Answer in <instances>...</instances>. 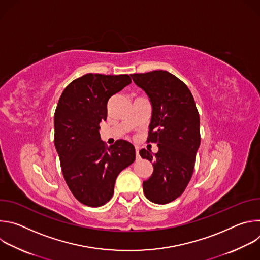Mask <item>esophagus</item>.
<instances>
[{"instance_id":"34e87169","label":"esophagus","mask_w":260,"mask_h":260,"mask_svg":"<svg viewBox=\"0 0 260 260\" xmlns=\"http://www.w3.org/2000/svg\"><path fill=\"white\" fill-rule=\"evenodd\" d=\"M135 149H136V157L137 159L140 158V154H139V147L138 146H135Z\"/></svg>"}]
</instances>
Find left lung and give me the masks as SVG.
<instances>
[{"label": "left lung", "mask_w": 260, "mask_h": 260, "mask_svg": "<svg viewBox=\"0 0 260 260\" xmlns=\"http://www.w3.org/2000/svg\"><path fill=\"white\" fill-rule=\"evenodd\" d=\"M131 76L150 99L147 142L158 146L157 153L140 150L142 158L153 162V173L143 182V190L152 203L165 205L179 198L191 179L201 144L199 111L186 84L173 74L157 70Z\"/></svg>", "instance_id": "obj_1"}]
</instances>
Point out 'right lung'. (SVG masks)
<instances>
[{
    "instance_id": "right-lung-1",
    "label": "right lung",
    "mask_w": 260,
    "mask_h": 260,
    "mask_svg": "<svg viewBox=\"0 0 260 260\" xmlns=\"http://www.w3.org/2000/svg\"><path fill=\"white\" fill-rule=\"evenodd\" d=\"M132 82L128 75L86 74L62 91L54 113V146L71 192L81 204L101 207L114 193L119 173L136 158L133 144L117 140L107 147L100 122L109 99Z\"/></svg>"
}]
</instances>
